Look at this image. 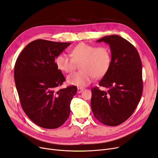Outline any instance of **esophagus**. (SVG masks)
Returning <instances> with one entry per match:
<instances>
[{
  "mask_svg": "<svg viewBox=\"0 0 158 158\" xmlns=\"http://www.w3.org/2000/svg\"><path fill=\"white\" fill-rule=\"evenodd\" d=\"M83 89H81V88H78L77 89V92L78 93V94H80V93H81L83 91Z\"/></svg>",
  "mask_w": 158,
  "mask_h": 158,
  "instance_id": "obj_1",
  "label": "esophagus"
}]
</instances>
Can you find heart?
I'll return each instance as SVG.
<instances>
[{
	"label": "heart",
	"instance_id": "1",
	"mask_svg": "<svg viewBox=\"0 0 158 158\" xmlns=\"http://www.w3.org/2000/svg\"><path fill=\"white\" fill-rule=\"evenodd\" d=\"M71 56L65 53L58 55L55 60L58 69L70 73L80 64L81 71L70 74L67 82L71 85L85 87L92 83L93 79L100 78L107 73L111 62V54L108 47H96L84 42L77 44L71 50Z\"/></svg>",
	"mask_w": 158,
	"mask_h": 158
}]
</instances>
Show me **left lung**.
<instances>
[{"label": "left lung", "instance_id": "obj_1", "mask_svg": "<svg viewBox=\"0 0 158 158\" xmlns=\"http://www.w3.org/2000/svg\"><path fill=\"white\" fill-rule=\"evenodd\" d=\"M109 45L111 62L99 83L107 89H91V108L102 124L115 126L129 118L135 110L143 93L142 63L139 52L131 43L118 35L99 39Z\"/></svg>", "mask_w": 158, "mask_h": 158}]
</instances>
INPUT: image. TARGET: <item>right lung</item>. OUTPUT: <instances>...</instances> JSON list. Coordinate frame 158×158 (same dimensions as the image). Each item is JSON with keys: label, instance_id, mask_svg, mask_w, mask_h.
Here are the masks:
<instances>
[{"label": "right lung", "instance_id": "right-lung-1", "mask_svg": "<svg viewBox=\"0 0 158 158\" xmlns=\"http://www.w3.org/2000/svg\"><path fill=\"white\" fill-rule=\"evenodd\" d=\"M71 44L38 39L24 48L16 60L14 79L22 108L34 123L55 129L66 121L77 88L58 89L65 81L56 56Z\"/></svg>", "mask_w": 158, "mask_h": 158}]
</instances>
